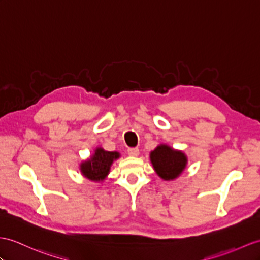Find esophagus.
I'll return each mask as SVG.
<instances>
[{
  "label": "esophagus",
  "instance_id": "34e87169",
  "mask_svg": "<svg viewBox=\"0 0 260 260\" xmlns=\"http://www.w3.org/2000/svg\"><path fill=\"white\" fill-rule=\"evenodd\" d=\"M128 154L130 156H138L139 155V149L138 148H130V149H128Z\"/></svg>",
  "mask_w": 260,
  "mask_h": 260
}]
</instances>
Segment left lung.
Segmentation results:
<instances>
[{
    "label": "left lung",
    "mask_w": 260,
    "mask_h": 260,
    "mask_svg": "<svg viewBox=\"0 0 260 260\" xmlns=\"http://www.w3.org/2000/svg\"><path fill=\"white\" fill-rule=\"evenodd\" d=\"M150 161L162 180L174 181L185 170L188 160L183 151L162 143L150 152Z\"/></svg>",
    "instance_id": "1"
}]
</instances>
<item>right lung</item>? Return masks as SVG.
<instances>
[{
	"instance_id": "right-lung-1",
	"label": "right lung",
	"mask_w": 260,
	"mask_h": 260,
	"mask_svg": "<svg viewBox=\"0 0 260 260\" xmlns=\"http://www.w3.org/2000/svg\"><path fill=\"white\" fill-rule=\"evenodd\" d=\"M120 156L121 155L117 151H106L104 148L96 147L87 160L80 162L79 170L87 180L103 182L108 176L112 163Z\"/></svg>"
}]
</instances>
